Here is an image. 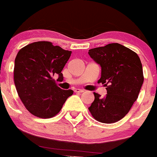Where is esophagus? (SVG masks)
<instances>
[{
  "label": "esophagus",
  "instance_id": "1",
  "mask_svg": "<svg viewBox=\"0 0 157 157\" xmlns=\"http://www.w3.org/2000/svg\"><path fill=\"white\" fill-rule=\"evenodd\" d=\"M75 93H83L84 92V90H79V89H76V90H75Z\"/></svg>",
  "mask_w": 157,
  "mask_h": 157
}]
</instances>
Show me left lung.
Here are the masks:
<instances>
[{
  "instance_id": "1",
  "label": "left lung",
  "mask_w": 157,
  "mask_h": 157,
  "mask_svg": "<svg viewBox=\"0 0 157 157\" xmlns=\"http://www.w3.org/2000/svg\"><path fill=\"white\" fill-rule=\"evenodd\" d=\"M89 55L101 68V82L107 94L94 93V101L89 110L98 121L112 123L127 114L137 100L144 77L138 54L119 43L90 49Z\"/></svg>"
}]
</instances>
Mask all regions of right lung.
<instances>
[{"instance_id": "obj_1", "label": "right lung", "mask_w": 157, "mask_h": 157, "mask_svg": "<svg viewBox=\"0 0 157 157\" xmlns=\"http://www.w3.org/2000/svg\"><path fill=\"white\" fill-rule=\"evenodd\" d=\"M71 51L64 50L49 41H37L19 51L15 59L14 82L26 109L39 118L53 117L73 94L56 84L54 75L63 79L61 73Z\"/></svg>"}]
</instances>
